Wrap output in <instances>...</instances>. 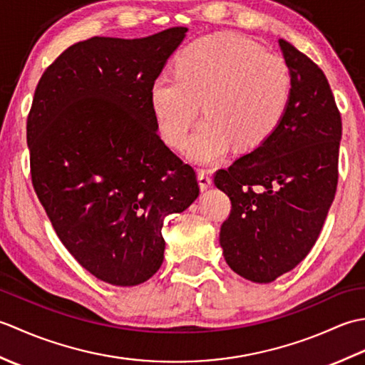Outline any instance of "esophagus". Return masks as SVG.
I'll use <instances>...</instances> for the list:
<instances>
[{
    "instance_id": "esophagus-1",
    "label": "esophagus",
    "mask_w": 365,
    "mask_h": 365,
    "mask_svg": "<svg viewBox=\"0 0 365 365\" xmlns=\"http://www.w3.org/2000/svg\"><path fill=\"white\" fill-rule=\"evenodd\" d=\"M197 180H199V187H200V190H207V188H210V185H212V175H210V173H208V170H205V169H200L199 173H197Z\"/></svg>"
}]
</instances>
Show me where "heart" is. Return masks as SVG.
Here are the masks:
<instances>
[{"label": "heart", "instance_id": "1", "mask_svg": "<svg viewBox=\"0 0 365 365\" xmlns=\"http://www.w3.org/2000/svg\"><path fill=\"white\" fill-rule=\"evenodd\" d=\"M202 102L207 119L190 138L191 158L212 163L234 145L254 150L276 133L289 111L290 68L243 36L202 37L178 54L175 75L152 83V113L168 144L183 145Z\"/></svg>", "mask_w": 365, "mask_h": 365}]
</instances>
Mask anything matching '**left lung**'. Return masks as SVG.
Here are the masks:
<instances>
[{"instance_id":"left-lung-1","label":"left lung","mask_w":365,"mask_h":365,"mask_svg":"<svg viewBox=\"0 0 365 365\" xmlns=\"http://www.w3.org/2000/svg\"><path fill=\"white\" fill-rule=\"evenodd\" d=\"M292 73V102L268 141L215 175L232 210L224 259L247 281L268 284L312 250L337 188L342 120L329 83L306 54L279 38Z\"/></svg>"}]
</instances>
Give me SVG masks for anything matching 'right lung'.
<instances>
[{"instance_id": "obj_1", "label": "right lung", "mask_w": 365, "mask_h": 365, "mask_svg": "<svg viewBox=\"0 0 365 365\" xmlns=\"http://www.w3.org/2000/svg\"><path fill=\"white\" fill-rule=\"evenodd\" d=\"M187 31L75 43L34 92L26 138L37 197L67 251L108 284L157 273L163 220L199 196L195 169L161 141L150 106L152 83Z\"/></svg>"}]
</instances>
